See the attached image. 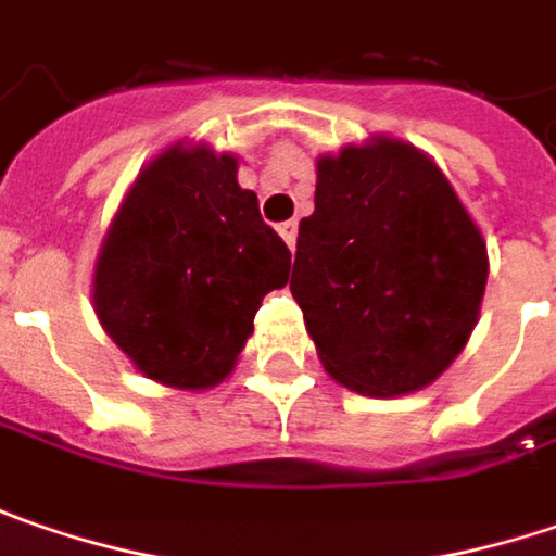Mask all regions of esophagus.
I'll return each mask as SVG.
<instances>
[{"mask_svg": "<svg viewBox=\"0 0 556 556\" xmlns=\"http://www.w3.org/2000/svg\"><path fill=\"white\" fill-rule=\"evenodd\" d=\"M277 230H279V236H282V242H286L289 249H295V239H299V224H295V220H286V224H279Z\"/></svg>", "mask_w": 556, "mask_h": 556, "instance_id": "34e87169", "label": "esophagus"}]
</instances>
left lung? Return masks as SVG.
I'll return each mask as SVG.
<instances>
[{"mask_svg":"<svg viewBox=\"0 0 556 556\" xmlns=\"http://www.w3.org/2000/svg\"><path fill=\"white\" fill-rule=\"evenodd\" d=\"M485 279L479 224L414 142L376 134L317 157L289 289L339 386L370 399L432 386L470 342Z\"/></svg>","mask_w":556,"mask_h":556,"instance_id":"8db88e82","label":"left lung"}]
</instances>
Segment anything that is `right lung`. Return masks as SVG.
I'll return each instance as SVG.
<instances>
[{
    "instance_id": "right-lung-1",
    "label": "right lung",
    "mask_w": 556,
    "mask_h": 556,
    "mask_svg": "<svg viewBox=\"0 0 556 556\" xmlns=\"http://www.w3.org/2000/svg\"><path fill=\"white\" fill-rule=\"evenodd\" d=\"M239 157L177 139L130 182L92 270V307L136 374L202 392L232 374L292 254L242 189Z\"/></svg>"
}]
</instances>
